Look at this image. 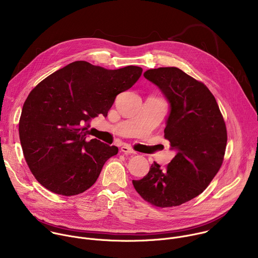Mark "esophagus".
Returning <instances> with one entry per match:
<instances>
[{
    "instance_id": "34e87169",
    "label": "esophagus",
    "mask_w": 258,
    "mask_h": 258,
    "mask_svg": "<svg viewBox=\"0 0 258 258\" xmlns=\"http://www.w3.org/2000/svg\"><path fill=\"white\" fill-rule=\"evenodd\" d=\"M120 150H121V152H123V153H125V154H136V151H134L130 146H127V145H124V146H122L121 148H120Z\"/></svg>"
}]
</instances>
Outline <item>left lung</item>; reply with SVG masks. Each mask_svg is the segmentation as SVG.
Wrapping results in <instances>:
<instances>
[{"label":"left lung","instance_id":"obj_1","mask_svg":"<svg viewBox=\"0 0 258 258\" xmlns=\"http://www.w3.org/2000/svg\"><path fill=\"white\" fill-rule=\"evenodd\" d=\"M144 77L169 103L164 138L176 154L164 169L154 162L133 185L154 206H178L200 195L222 166L228 141L226 123L208 88L182 70L159 67L147 70Z\"/></svg>","mask_w":258,"mask_h":258}]
</instances>
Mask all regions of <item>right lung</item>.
Here are the masks:
<instances>
[{
  "label": "right lung",
  "mask_w": 258,
  "mask_h": 258,
  "mask_svg": "<svg viewBox=\"0 0 258 258\" xmlns=\"http://www.w3.org/2000/svg\"><path fill=\"white\" fill-rule=\"evenodd\" d=\"M143 69H106L76 61L42 81L24 102L19 137L26 163L42 186L79 195L96 182L115 146L89 140L90 121L107 116L116 96L132 88Z\"/></svg>",
  "instance_id": "right-lung-1"
}]
</instances>
